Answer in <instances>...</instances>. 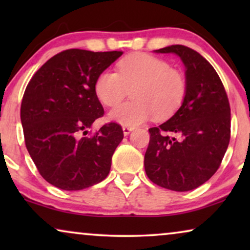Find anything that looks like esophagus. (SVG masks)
<instances>
[{"label": "esophagus", "mask_w": 250, "mask_h": 250, "mask_svg": "<svg viewBox=\"0 0 250 250\" xmlns=\"http://www.w3.org/2000/svg\"><path fill=\"white\" fill-rule=\"evenodd\" d=\"M133 131V127H131V126H123V132H124L125 135H128L129 133H131Z\"/></svg>", "instance_id": "34e87169"}]
</instances>
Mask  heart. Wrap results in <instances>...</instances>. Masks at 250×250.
I'll return each mask as SVG.
<instances>
[{"mask_svg": "<svg viewBox=\"0 0 250 250\" xmlns=\"http://www.w3.org/2000/svg\"><path fill=\"white\" fill-rule=\"evenodd\" d=\"M131 90L133 100L125 102L109 114L112 121L135 126L152 116L163 121L175 114L187 97L186 76L167 61L148 53H132L116 64V71L99 74L94 91L99 100L115 107Z\"/></svg>", "mask_w": 250, "mask_h": 250, "instance_id": "1", "label": "heart"}]
</instances>
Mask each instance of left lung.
I'll return each instance as SVG.
<instances>
[{
	"label": "left lung",
	"instance_id": "1",
	"mask_svg": "<svg viewBox=\"0 0 250 250\" xmlns=\"http://www.w3.org/2000/svg\"><path fill=\"white\" fill-rule=\"evenodd\" d=\"M156 52L182 59L188 92L175 115L149 128L145 169L157 186L180 192L193 190L216 173L227 152L231 136L228 94L216 70L197 51L176 44Z\"/></svg>",
	"mask_w": 250,
	"mask_h": 250
}]
</instances>
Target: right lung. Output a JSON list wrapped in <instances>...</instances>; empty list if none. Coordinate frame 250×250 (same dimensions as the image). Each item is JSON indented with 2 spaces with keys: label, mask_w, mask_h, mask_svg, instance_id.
Masks as SVG:
<instances>
[{
  "label": "right lung",
  "mask_w": 250,
  "mask_h": 250,
  "mask_svg": "<svg viewBox=\"0 0 250 250\" xmlns=\"http://www.w3.org/2000/svg\"><path fill=\"white\" fill-rule=\"evenodd\" d=\"M122 54L64 50L27 85L20 107L26 148L43 179L61 190L86 189L108 176L122 126L110 122L93 134L87 129L104 114L97 77Z\"/></svg>",
  "instance_id": "add662e5"
}]
</instances>
